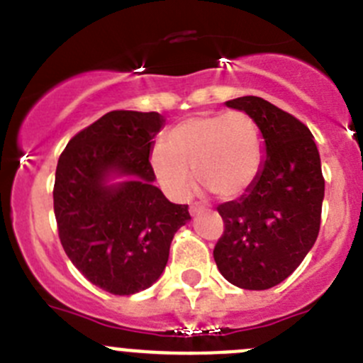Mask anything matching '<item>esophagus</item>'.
Instances as JSON below:
<instances>
[{
    "mask_svg": "<svg viewBox=\"0 0 363 363\" xmlns=\"http://www.w3.org/2000/svg\"><path fill=\"white\" fill-rule=\"evenodd\" d=\"M203 210H205V206L198 205V203H194V205H191V208H189V212H191V216L194 217V216H198L199 212H203Z\"/></svg>",
    "mask_w": 363,
    "mask_h": 363,
    "instance_id": "34e87169",
    "label": "esophagus"
}]
</instances>
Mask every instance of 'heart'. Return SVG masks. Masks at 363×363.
I'll use <instances>...</instances> for the list:
<instances>
[{"instance_id":"1","label":"heart","mask_w":363,"mask_h":363,"mask_svg":"<svg viewBox=\"0 0 363 363\" xmlns=\"http://www.w3.org/2000/svg\"><path fill=\"white\" fill-rule=\"evenodd\" d=\"M264 158L260 128L246 112L212 113L185 119L167 133V147L155 146L151 167L158 184L174 199L194 189V172L219 198L242 194L255 182Z\"/></svg>"}]
</instances>
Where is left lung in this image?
Returning a JSON list of instances; mask_svg holds the SVG:
<instances>
[{
  "label": "left lung",
  "mask_w": 363,
  "mask_h": 363,
  "mask_svg": "<svg viewBox=\"0 0 363 363\" xmlns=\"http://www.w3.org/2000/svg\"><path fill=\"white\" fill-rule=\"evenodd\" d=\"M224 105L246 112L264 139V160L253 184L217 212L224 233L213 260L235 287L265 291L289 278L315 244L324 199V178L308 128L257 96Z\"/></svg>",
  "instance_id": "left-lung-1"
}]
</instances>
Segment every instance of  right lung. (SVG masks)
Here are the masks:
<instances>
[{"mask_svg": "<svg viewBox=\"0 0 363 363\" xmlns=\"http://www.w3.org/2000/svg\"><path fill=\"white\" fill-rule=\"evenodd\" d=\"M165 119L113 110L72 137L57 164L55 217L69 260L116 296L146 291L164 272L176 231L191 220L155 185L151 151Z\"/></svg>", "mask_w": 363, "mask_h": 363, "instance_id": "add662e5", "label": "right lung"}]
</instances>
